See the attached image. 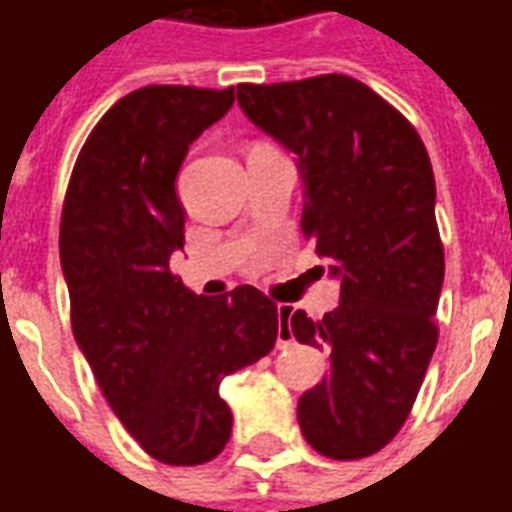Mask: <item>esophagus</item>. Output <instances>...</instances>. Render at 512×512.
Here are the masks:
<instances>
[{
	"instance_id": "esophagus-1",
	"label": "esophagus",
	"mask_w": 512,
	"mask_h": 512,
	"mask_svg": "<svg viewBox=\"0 0 512 512\" xmlns=\"http://www.w3.org/2000/svg\"><path fill=\"white\" fill-rule=\"evenodd\" d=\"M277 318H279V345H288L290 340H293V334H290L293 307H290V304H277Z\"/></svg>"
}]
</instances>
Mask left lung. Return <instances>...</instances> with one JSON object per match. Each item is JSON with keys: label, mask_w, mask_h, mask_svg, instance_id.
Masks as SVG:
<instances>
[{"label": "left lung", "mask_w": 512, "mask_h": 512, "mask_svg": "<svg viewBox=\"0 0 512 512\" xmlns=\"http://www.w3.org/2000/svg\"><path fill=\"white\" fill-rule=\"evenodd\" d=\"M238 106L296 156L301 227L340 282L323 321L290 318L299 343L329 348V373L299 400L301 433L326 458H367L403 428L439 340L444 249L428 150L397 109L340 73L238 84Z\"/></svg>", "instance_id": "1"}]
</instances>
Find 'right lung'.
Listing matches in <instances>:
<instances>
[{"mask_svg": "<svg viewBox=\"0 0 512 512\" xmlns=\"http://www.w3.org/2000/svg\"><path fill=\"white\" fill-rule=\"evenodd\" d=\"M235 90L142 87L84 142L60 224L73 337L123 428L169 466H200L233 430L219 384L274 348L277 304L252 285L197 296L169 274L186 211L175 191L197 136Z\"/></svg>", "mask_w": 512, "mask_h": 512, "instance_id": "1", "label": "right lung"}]
</instances>
